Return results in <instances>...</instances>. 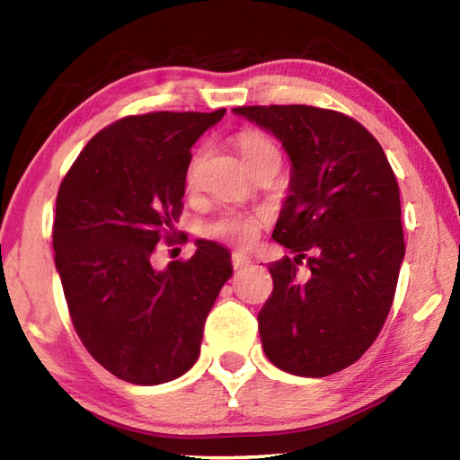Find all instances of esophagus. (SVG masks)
Wrapping results in <instances>:
<instances>
[{
    "instance_id": "1",
    "label": "esophagus",
    "mask_w": 460,
    "mask_h": 460,
    "mask_svg": "<svg viewBox=\"0 0 460 460\" xmlns=\"http://www.w3.org/2000/svg\"><path fill=\"white\" fill-rule=\"evenodd\" d=\"M231 261H233V268H235V270H243V268L249 266V263H252V258H249V255H245V253H241V252H235L231 255Z\"/></svg>"
}]
</instances>
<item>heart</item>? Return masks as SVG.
Wrapping results in <instances>:
<instances>
[{"mask_svg":"<svg viewBox=\"0 0 460 460\" xmlns=\"http://www.w3.org/2000/svg\"><path fill=\"white\" fill-rule=\"evenodd\" d=\"M237 146L245 162L252 160L253 155H258L261 152L276 150V146L271 144L268 137L255 134V131H243V134H239ZM199 162H200V152L194 154V158L189 166V182L194 181ZM261 219L263 215L260 213H247V211H239V208H229V211H223L215 221L207 225V233L211 237L231 241V243L247 245L252 243L255 235H258Z\"/></svg>","mask_w":460,"mask_h":460,"instance_id":"obj_1","label":"heart"}]
</instances>
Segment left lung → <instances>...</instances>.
Listing matches in <instances>:
<instances>
[{
    "instance_id": "obj_1",
    "label": "left lung",
    "mask_w": 460,
    "mask_h": 460,
    "mask_svg": "<svg viewBox=\"0 0 460 460\" xmlns=\"http://www.w3.org/2000/svg\"><path fill=\"white\" fill-rule=\"evenodd\" d=\"M233 113L274 136L292 164L271 237L296 258L270 263L263 351L292 376H331L367 351L392 308L406 255L398 181L377 139L347 115L308 105ZM306 251L302 280L295 266Z\"/></svg>"
}]
</instances>
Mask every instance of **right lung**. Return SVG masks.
<instances>
[{
	"label": "right lung",
	"mask_w": 460,
	"mask_h": 460,
	"mask_svg": "<svg viewBox=\"0 0 460 460\" xmlns=\"http://www.w3.org/2000/svg\"><path fill=\"white\" fill-rule=\"evenodd\" d=\"M223 115L123 118L91 137L60 184L52 247L68 313L87 351L129 384H166L197 363L233 274L229 249L205 239L189 261H150L182 213L190 147Z\"/></svg>",
	"instance_id": "1"
}]
</instances>
